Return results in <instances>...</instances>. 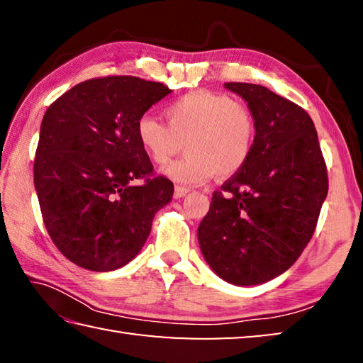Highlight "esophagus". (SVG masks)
I'll return each instance as SVG.
<instances>
[{"mask_svg":"<svg viewBox=\"0 0 363 363\" xmlns=\"http://www.w3.org/2000/svg\"><path fill=\"white\" fill-rule=\"evenodd\" d=\"M189 192H190V189L186 187V186H176L174 187V196H176V199H181V196L187 195Z\"/></svg>","mask_w":363,"mask_h":363,"instance_id":"esophagus-1","label":"esophagus"}]
</instances>
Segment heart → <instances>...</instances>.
<instances>
[{
    "instance_id": "heart-1",
    "label": "heart",
    "mask_w": 363,
    "mask_h": 363,
    "mask_svg": "<svg viewBox=\"0 0 363 363\" xmlns=\"http://www.w3.org/2000/svg\"><path fill=\"white\" fill-rule=\"evenodd\" d=\"M167 125L152 115L136 123V136L152 163L163 167L186 147L187 155L164 169L176 182L200 184L232 176L248 162L256 143L251 108L233 97L195 91L164 108Z\"/></svg>"
}]
</instances>
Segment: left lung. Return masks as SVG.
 <instances>
[{
    "label": "left lung",
    "instance_id": "obj_1",
    "mask_svg": "<svg viewBox=\"0 0 363 363\" xmlns=\"http://www.w3.org/2000/svg\"><path fill=\"white\" fill-rule=\"evenodd\" d=\"M224 86L247 101L256 143L245 167L213 192L199 243L220 279L259 285L290 269L314 235L328 194L327 164L304 108L261 84Z\"/></svg>",
    "mask_w": 363,
    "mask_h": 363
}]
</instances>
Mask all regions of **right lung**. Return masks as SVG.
Returning a JSON list of instances; mask_svg holds the SVG:
<instances>
[{"label": "right lung", "instance_id": "obj_1", "mask_svg": "<svg viewBox=\"0 0 363 363\" xmlns=\"http://www.w3.org/2000/svg\"><path fill=\"white\" fill-rule=\"evenodd\" d=\"M171 89L138 77L86 79L48 107L33 181L43 223L67 259L107 272L138 256L174 186L155 176L136 123ZM138 180L140 184H136Z\"/></svg>", "mask_w": 363, "mask_h": 363}]
</instances>
